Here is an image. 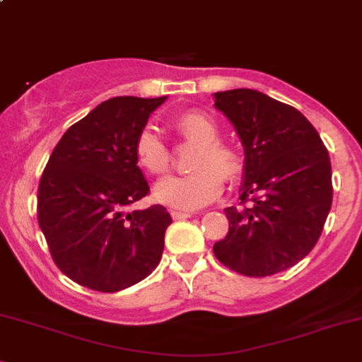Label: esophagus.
<instances>
[{
    "instance_id": "34e87169",
    "label": "esophagus",
    "mask_w": 362,
    "mask_h": 362,
    "mask_svg": "<svg viewBox=\"0 0 362 362\" xmlns=\"http://www.w3.org/2000/svg\"><path fill=\"white\" fill-rule=\"evenodd\" d=\"M170 216H173L174 219H186L192 216V212H186V211H177V209H173L170 211Z\"/></svg>"
}]
</instances>
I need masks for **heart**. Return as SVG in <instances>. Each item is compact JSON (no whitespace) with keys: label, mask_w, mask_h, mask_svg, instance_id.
<instances>
[{"label":"heart","mask_w":362,"mask_h":362,"mask_svg":"<svg viewBox=\"0 0 362 362\" xmlns=\"http://www.w3.org/2000/svg\"><path fill=\"white\" fill-rule=\"evenodd\" d=\"M173 127L182 139L197 144L188 163L193 170L160 181L155 195L167 206L192 211L218 199L223 181L235 182L244 173V158L235 146L219 139L218 124L204 111H185L174 118ZM134 158L151 176L167 174L173 162L167 144L150 127L136 136Z\"/></svg>","instance_id":"1"}]
</instances>
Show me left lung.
<instances>
[{
	"instance_id": "left-lung-1",
	"label": "left lung",
	"mask_w": 362,
	"mask_h": 362,
	"mask_svg": "<svg viewBox=\"0 0 362 362\" xmlns=\"http://www.w3.org/2000/svg\"><path fill=\"white\" fill-rule=\"evenodd\" d=\"M245 153L240 207L214 244L225 267L247 277L279 274L317 244L333 202L331 160L314 125L289 104L258 90L216 92Z\"/></svg>"
}]
</instances>
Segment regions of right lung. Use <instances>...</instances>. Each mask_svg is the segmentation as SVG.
Masks as SVG:
<instances>
[{
	"label": "right lung",
	"instance_id": "obj_1",
	"mask_svg": "<svg viewBox=\"0 0 362 362\" xmlns=\"http://www.w3.org/2000/svg\"><path fill=\"white\" fill-rule=\"evenodd\" d=\"M167 98H113L71 125L38 186V223L54 263L76 284L117 293L160 263L170 214L132 209L150 193L134 141Z\"/></svg>",
	"mask_w": 362,
	"mask_h": 362
}]
</instances>
